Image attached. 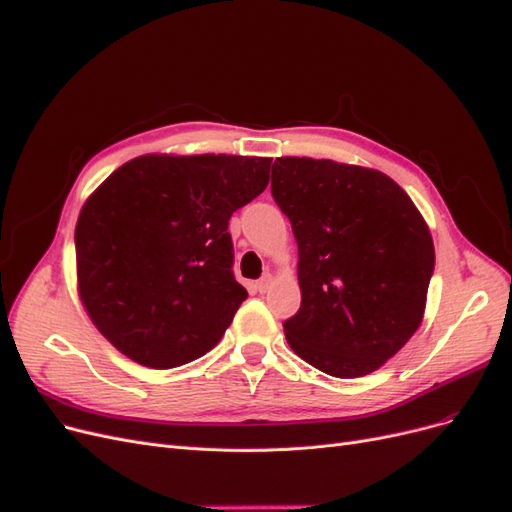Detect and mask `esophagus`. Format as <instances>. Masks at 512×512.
<instances>
[{"label":"esophagus","mask_w":512,"mask_h":512,"mask_svg":"<svg viewBox=\"0 0 512 512\" xmlns=\"http://www.w3.org/2000/svg\"><path fill=\"white\" fill-rule=\"evenodd\" d=\"M271 281H273V277L267 273V275H262L256 283H254V288L260 292V294H264V292H267L269 288H271Z\"/></svg>","instance_id":"1"}]
</instances>
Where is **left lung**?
Masks as SVG:
<instances>
[{
    "label": "left lung",
    "mask_w": 512,
    "mask_h": 512,
    "mask_svg": "<svg viewBox=\"0 0 512 512\" xmlns=\"http://www.w3.org/2000/svg\"><path fill=\"white\" fill-rule=\"evenodd\" d=\"M271 195L298 243L292 351L336 378L378 370L422 321L435 271L424 218L386 174L332 159H275Z\"/></svg>",
    "instance_id": "8db88e82"
}]
</instances>
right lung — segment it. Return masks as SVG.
<instances>
[{
    "mask_svg": "<svg viewBox=\"0 0 512 512\" xmlns=\"http://www.w3.org/2000/svg\"><path fill=\"white\" fill-rule=\"evenodd\" d=\"M269 157L142 155L75 227L79 294L117 351L168 370L206 355L248 298L233 275V212L269 185Z\"/></svg>",
    "mask_w": 512,
    "mask_h": 512,
    "instance_id": "1",
    "label": "right lung"
}]
</instances>
